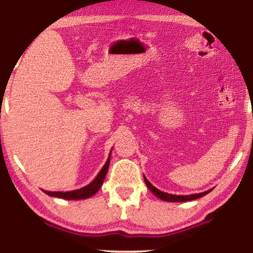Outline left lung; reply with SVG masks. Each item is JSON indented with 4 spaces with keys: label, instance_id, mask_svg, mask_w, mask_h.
<instances>
[{
    "label": "left lung",
    "instance_id": "obj_1",
    "mask_svg": "<svg viewBox=\"0 0 253 253\" xmlns=\"http://www.w3.org/2000/svg\"><path fill=\"white\" fill-rule=\"evenodd\" d=\"M144 179H145V183H146L147 188L151 190V192L153 193L155 197H158V198L161 200H165V202H170V203H183V202H190V200L198 199V198H200V197L210 193L211 190H212L211 189V190H209V191H205L202 193H195V195H189V196H175V195H170V193H166V192L160 191V190L152 185L151 183L147 181V178L145 177V176H144Z\"/></svg>",
    "mask_w": 253,
    "mask_h": 253
}]
</instances>
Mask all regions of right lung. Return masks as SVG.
Here are the masks:
<instances>
[{"label":"right lung","instance_id":"1","mask_svg":"<svg viewBox=\"0 0 253 253\" xmlns=\"http://www.w3.org/2000/svg\"><path fill=\"white\" fill-rule=\"evenodd\" d=\"M109 162H110V153H109L108 159H107V162L102 167L101 170H100L99 174L96 175V177L93 179L88 185L84 186V188L74 190V191H67V192H63V191L51 192V191H46V190H43V192L50 197H57V198H63L68 200H79V199L89 198V197L95 195V193L99 191V189L101 188L103 179H105L107 171H108Z\"/></svg>","mask_w":253,"mask_h":253}]
</instances>
